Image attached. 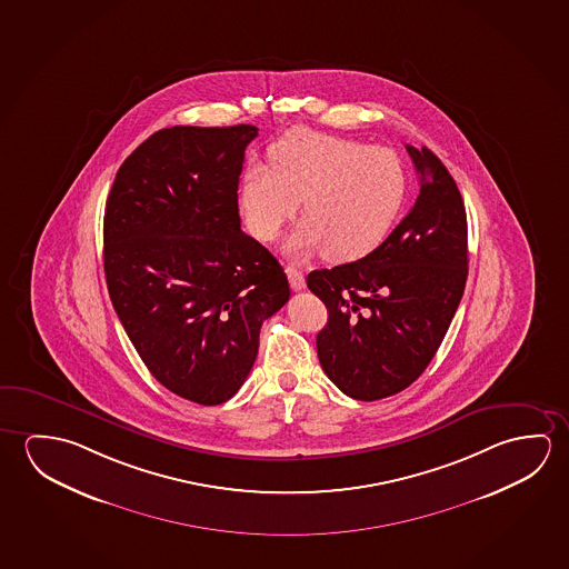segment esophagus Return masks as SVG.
Wrapping results in <instances>:
<instances>
[{"instance_id": "obj_1", "label": "esophagus", "mask_w": 569, "mask_h": 569, "mask_svg": "<svg viewBox=\"0 0 569 569\" xmlns=\"http://www.w3.org/2000/svg\"><path fill=\"white\" fill-rule=\"evenodd\" d=\"M287 277H289L290 289L292 290H302L307 287V280H305V274L297 267H292L289 264L287 267Z\"/></svg>"}]
</instances>
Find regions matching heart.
Returning a JSON list of instances; mask_svg holds the SVG:
<instances>
[{
	"label": "heart",
	"mask_w": 569,
	"mask_h": 569,
	"mask_svg": "<svg viewBox=\"0 0 569 569\" xmlns=\"http://www.w3.org/2000/svg\"><path fill=\"white\" fill-rule=\"evenodd\" d=\"M406 196V170L388 148L292 130L272 146L271 168H244L239 206L254 239L269 243L300 201L305 219L284 251L297 259L325 251L328 261L350 262L378 249Z\"/></svg>",
	"instance_id": "b5f03b06"
}]
</instances>
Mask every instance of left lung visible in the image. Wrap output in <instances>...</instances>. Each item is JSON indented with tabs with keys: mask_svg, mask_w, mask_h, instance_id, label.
Returning <instances> with one entry per match:
<instances>
[{
	"mask_svg": "<svg viewBox=\"0 0 569 569\" xmlns=\"http://www.w3.org/2000/svg\"><path fill=\"white\" fill-rule=\"evenodd\" d=\"M406 148L421 183L416 206L376 251L307 279L328 310L316 336L320 366L360 401L396 396L423 373L469 274L459 188L431 150Z\"/></svg>",
	"mask_w": 569,
	"mask_h": 569,
	"instance_id": "1",
	"label": "left lung"
}]
</instances>
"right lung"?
<instances>
[{"instance_id": "right-lung-1", "label": "right lung", "mask_w": 569, "mask_h": 569, "mask_svg": "<svg viewBox=\"0 0 569 569\" xmlns=\"http://www.w3.org/2000/svg\"><path fill=\"white\" fill-rule=\"evenodd\" d=\"M257 134L163 128L128 156L107 199L112 307L153 378L199 406L239 391L262 322L289 302L279 261L241 231L239 176Z\"/></svg>"}]
</instances>
